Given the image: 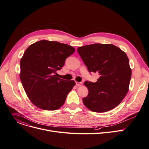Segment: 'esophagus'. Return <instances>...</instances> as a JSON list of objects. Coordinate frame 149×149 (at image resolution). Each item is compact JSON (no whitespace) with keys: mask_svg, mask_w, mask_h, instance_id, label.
Listing matches in <instances>:
<instances>
[{"mask_svg":"<svg viewBox=\"0 0 149 149\" xmlns=\"http://www.w3.org/2000/svg\"><path fill=\"white\" fill-rule=\"evenodd\" d=\"M76 86H83V83L82 82H76Z\"/></svg>","mask_w":149,"mask_h":149,"instance_id":"1","label":"esophagus"}]
</instances>
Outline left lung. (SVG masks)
Wrapping results in <instances>:
<instances>
[{
	"label": "left lung",
	"instance_id": "1",
	"mask_svg": "<svg viewBox=\"0 0 149 149\" xmlns=\"http://www.w3.org/2000/svg\"><path fill=\"white\" fill-rule=\"evenodd\" d=\"M77 51L88 71L100 74L96 82H84L88 94L83 104L93 112L113 110L129 91L132 71L126 54L113 44L87 45Z\"/></svg>",
	"mask_w": 149,
	"mask_h": 149
}]
</instances>
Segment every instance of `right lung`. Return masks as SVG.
<instances>
[{
    "label": "right lung",
    "mask_w": 149,
    "mask_h": 149,
    "mask_svg": "<svg viewBox=\"0 0 149 149\" xmlns=\"http://www.w3.org/2000/svg\"><path fill=\"white\" fill-rule=\"evenodd\" d=\"M75 52L72 46L41 40L30 45L20 61V80L29 100L44 110L61 108L75 83L57 77V70Z\"/></svg>",
    "instance_id": "add662e5"
}]
</instances>
